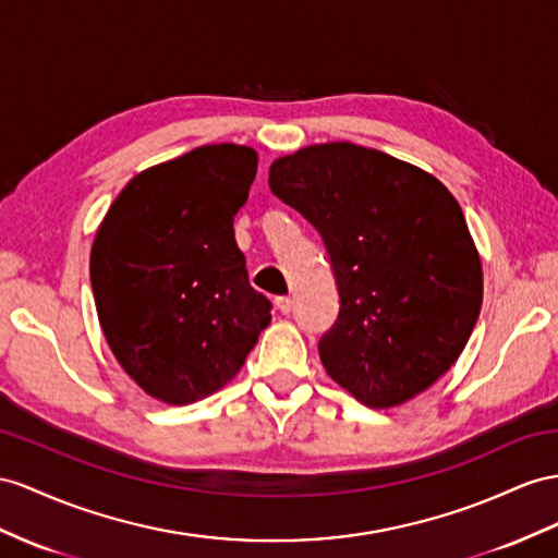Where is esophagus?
Segmentation results:
<instances>
[{"label": "esophagus", "instance_id": "esophagus-1", "mask_svg": "<svg viewBox=\"0 0 558 558\" xmlns=\"http://www.w3.org/2000/svg\"><path fill=\"white\" fill-rule=\"evenodd\" d=\"M276 306H278V311L282 313V316H288V313L292 311V299L290 296H278L276 299Z\"/></svg>", "mask_w": 558, "mask_h": 558}]
</instances>
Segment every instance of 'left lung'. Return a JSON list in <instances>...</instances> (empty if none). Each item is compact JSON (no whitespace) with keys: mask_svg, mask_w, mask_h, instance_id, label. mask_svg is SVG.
Masks as SVG:
<instances>
[{"mask_svg":"<svg viewBox=\"0 0 558 558\" xmlns=\"http://www.w3.org/2000/svg\"><path fill=\"white\" fill-rule=\"evenodd\" d=\"M268 185L330 252L341 306L318 344L327 375L375 410L446 375L483 304L481 256L446 185L349 141L278 157Z\"/></svg>","mask_w":558,"mask_h":558,"instance_id":"1","label":"left lung"}]
</instances>
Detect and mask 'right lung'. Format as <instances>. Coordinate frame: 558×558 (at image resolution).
<instances>
[{"instance_id":"add662e5","label":"right lung","mask_w":558,"mask_h":558,"mask_svg":"<svg viewBox=\"0 0 558 558\" xmlns=\"http://www.w3.org/2000/svg\"><path fill=\"white\" fill-rule=\"evenodd\" d=\"M256 165L250 146H199L138 171L98 226L89 259L98 323L155 401L189 405L226 387L270 323L233 233Z\"/></svg>"}]
</instances>
